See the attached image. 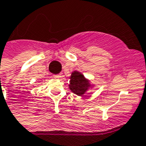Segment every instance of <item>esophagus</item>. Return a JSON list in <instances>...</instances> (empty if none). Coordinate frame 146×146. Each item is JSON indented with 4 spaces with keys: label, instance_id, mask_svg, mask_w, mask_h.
<instances>
[{
    "label": "esophagus",
    "instance_id": "esophagus-1",
    "mask_svg": "<svg viewBox=\"0 0 146 146\" xmlns=\"http://www.w3.org/2000/svg\"><path fill=\"white\" fill-rule=\"evenodd\" d=\"M53 77L55 78H60L61 75H59V74H55V75H53Z\"/></svg>",
    "mask_w": 146,
    "mask_h": 146
}]
</instances>
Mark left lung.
<instances>
[{"mask_svg": "<svg viewBox=\"0 0 146 146\" xmlns=\"http://www.w3.org/2000/svg\"><path fill=\"white\" fill-rule=\"evenodd\" d=\"M69 78L68 87L70 91L78 96H83L94 87V84L91 83L90 80L86 78L81 72L78 71L72 72Z\"/></svg>", "mask_w": 146, "mask_h": 146, "instance_id": "8db88e82", "label": "left lung"}]
</instances>
